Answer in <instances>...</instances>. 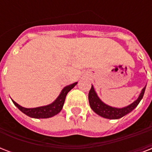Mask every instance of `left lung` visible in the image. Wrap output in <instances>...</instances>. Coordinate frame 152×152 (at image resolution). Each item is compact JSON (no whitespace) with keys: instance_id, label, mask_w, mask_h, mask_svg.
I'll return each mask as SVG.
<instances>
[{"instance_id":"8db88e82","label":"left lung","mask_w":152,"mask_h":152,"mask_svg":"<svg viewBox=\"0 0 152 152\" xmlns=\"http://www.w3.org/2000/svg\"><path fill=\"white\" fill-rule=\"evenodd\" d=\"M144 87L143 90L141 91V93L140 94L139 97L136 101H134L132 104L129 106L123 107V108H116V107H112L110 106H108L105 104L102 101H101L99 98L98 97L97 94L95 92L94 87L91 85L89 94H88V100H89V104H90L91 108L92 110L96 113L98 115L101 116L102 118H107V119H119L122 118L125 115L130 113L131 111L133 110L137 105L140 103V100L143 99L144 91H145Z\"/></svg>"}]
</instances>
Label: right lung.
<instances>
[{"label":"right lung","instance_id":"obj_1","mask_svg":"<svg viewBox=\"0 0 152 152\" xmlns=\"http://www.w3.org/2000/svg\"><path fill=\"white\" fill-rule=\"evenodd\" d=\"M76 83H74L72 84L68 85L63 88L61 92L60 93L59 96L51 104H49L47 106H40V107H36V108H24L23 106H20L19 104L16 103L15 101L12 102L14 105L20 110L21 112L25 113L26 115L29 116L33 118H49L51 117H53L54 115L60 113V111L62 110V107L64 106V100L66 98L67 94L69 91L72 89V88L76 85Z\"/></svg>","mask_w":152,"mask_h":152}]
</instances>
